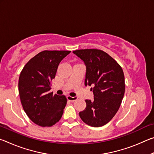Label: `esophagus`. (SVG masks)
<instances>
[{"mask_svg":"<svg viewBox=\"0 0 154 154\" xmlns=\"http://www.w3.org/2000/svg\"><path fill=\"white\" fill-rule=\"evenodd\" d=\"M67 99H68V100L71 101V102H75V101H76L78 98H77V97H75V96H74V97H72V96H69L67 97Z\"/></svg>","mask_w":154,"mask_h":154,"instance_id":"obj_1","label":"esophagus"}]
</instances>
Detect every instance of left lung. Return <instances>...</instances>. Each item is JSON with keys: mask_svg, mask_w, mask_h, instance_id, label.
Returning a JSON list of instances; mask_svg holds the SVG:
<instances>
[{"mask_svg": "<svg viewBox=\"0 0 154 154\" xmlns=\"http://www.w3.org/2000/svg\"><path fill=\"white\" fill-rule=\"evenodd\" d=\"M86 66L85 85L91 88L94 100H85L86 107L79 112L82 121L92 127H100L115 116L125 92L123 70L115 60L100 49H85L72 51Z\"/></svg>", "mask_w": 154, "mask_h": 154, "instance_id": "1", "label": "left lung"}]
</instances>
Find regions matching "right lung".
<instances>
[{
	"label": "right lung",
	"instance_id": "obj_1",
	"mask_svg": "<svg viewBox=\"0 0 154 154\" xmlns=\"http://www.w3.org/2000/svg\"><path fill=\"white\" fill-rule=\"evenodd\" d=\"M71 51H43L36 54L23 68L18 89L24 111L34 123L51 126L62 118L66 105V96L50 92L51 82L62 59Z\"/></svg>",
	"mask_w": 154,
	"mask_h": 154
}]
</instances>
